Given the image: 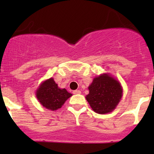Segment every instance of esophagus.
I'll return each mask as SVG.
<instances>
[{
    "instance_id": "1",
    "label": "esophagus",
    "mask_w": 154,
    "mask_h": 154,
    "mask_svg": "<svg viewBox=\"0 0 154 154\" xmlns=\"http://www.w3.org/2000/svg\"><path fill=\"white\" fill-rule=\"evenodd\" d=\"M72 93H73V94H80L81 91H79V90H75V91H74Z\"/></svg>"
}]
</instances>
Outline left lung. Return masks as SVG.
Returning <instances> with one entry per match:
<instances>
[{"instance_id":"1","label":"left lung","mask_w":154,"mask_h":154,"mask_svg":"<svg viewBox=\"0 0 154 154\" xmlns=\"http://www.w3.org/2000/svg\"><path fill=\"white\" fill-rule=\"evenodd\" d=\"M89 94L86 100L95 112L103 114L111 112L122 96V88L119 81L107 74L93 79L88 87Z\"/></svg>"}]
</instances>
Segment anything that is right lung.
<instances>
[{
  "label": "right lung",
  "mask_w": 154,
  "mask_h": 154,
  "mask_svg": "<svg viewBox=\"0 0 154 154\" xmlns=\"http://www.w3.org/2000/svg\"><path fill=\"white\" fill-rule=\"evenodd\" d=\"M72 95L65 88L61 89L58 87L53 78L42 82L36 91V97L40 104L52 111L60 109Z\"/></svg>",
  "instance_id": "1"
}]
</instances>
